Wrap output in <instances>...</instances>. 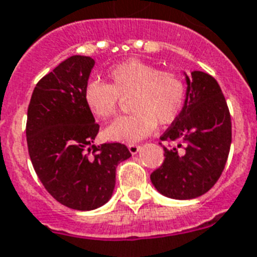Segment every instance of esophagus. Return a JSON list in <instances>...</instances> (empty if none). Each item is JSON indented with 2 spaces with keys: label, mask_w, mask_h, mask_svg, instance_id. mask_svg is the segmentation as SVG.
<instances>
[{
  "label": "esophagus",
  "mask_w": 257,
  "mask_h": 257,
  "mask_svg": "<svg viewBox=\"0 0 257 257\" xmlns=\"http://www.w3.org/2000/svg\"><path fill=\"white\" fill-rule=\"evenodd\" d=\"M128 149L132 154H137L140 152V149H141V147H140V145H136V144H131V145H128Z\"/></svg>",
  "instance_id": "34e87169"
}]
</instances>
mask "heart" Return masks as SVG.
<instances>
[{"label":"heart","mask_w":257,"mask_h":257,"mask_svg":"<svg viewBox=\"0 0 257 257\" xmlns=\"http://www.w3.org/2000/svg\"><path fill=\"white\" fill-rule=\"evenodd\" d=\"M110 84L88 81L84 87V103L91 113L101 120L113 117L120 96H131L133 113L122 116L105 129L113 141L137 143L154 132L157 124H172L186 101V84L173 71H160L139 59L125 60L108 72Z\"/></svg>","instance_id":"b5f03b06"}]
</instances>
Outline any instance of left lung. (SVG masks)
I'll return each mask as SVG.
<instances>
[{
    "label": "left lung",
    "instance_id": "1",
    "mask_svg": "<svg viewBox=\"0 0 257 257\" xmlns=\"http://www.w3.org/2000/svg\"><path fill=\"white\" fill-rule=\"evenodd\" d=\"M186 80V101L161 137L178 140L165 148L164 164L150 174L158 193L172 199H194L206 194L222 174L231 147V116L218 81L202 71ZM185 146L183 150L180 148Z\"/></svg>",
    "mask_w": 257,
    "mask_h": 257
}]
</instances>
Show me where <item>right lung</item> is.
<instances>
[{
	"instance_id": "add662e5",
	"label": "right lung",
	"mask_w": 257,
	"mask_h": 257,
	"mask_svg": "<svg viewBox=\"0 0 257 257\" xmlns=\"http://www.w3.org/2000/svg\"><path fill=\"white\" fill-rule=\"evenodd\" d=\"M93 66L91 56L63 60L38 81L27 109V148L37 176L56 201L79 211L109 201L116 166L132 157L122 144L93 145L99 124L83 97Z\"/></svg>"
}]
</instances>
